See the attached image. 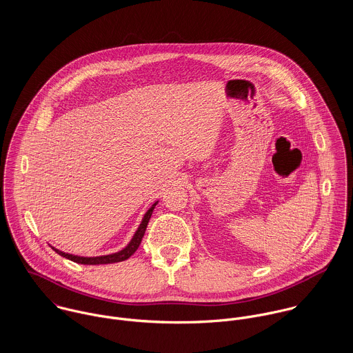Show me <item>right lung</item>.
I'll return each instance as SVG.
<instances>
[{
	"mask_svg": "<svg viewBox=\"0 0 353 353\" xmlns=\"http://www.w3.org/2000/svg\"><path fill=\"white\" fill-rule=\"evenodd\" d=\"M157 202H153L151 208L145 212L137 231L134 232V235L132 236L130 242L119 252H112V254H107V255H99V256H80V255H73V254H69V252H61L55 248L51 246V249L57 254H59L61 256H65L76 263H81V265H103V263H115V262H121V261H125L128 259L129 256H132L136 250L139 249L141 241H143V236L145 234V230H147V225H148V221L151 219L152 212L154 209V206L157 205Z\"/></svg>",
	"mask_w": 353,
	"mask_h": 353,
	"instance_id": "1",
	"label": "right lung"
}]
</instances>
